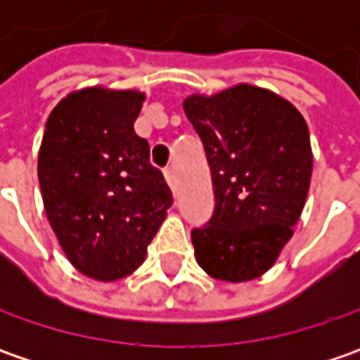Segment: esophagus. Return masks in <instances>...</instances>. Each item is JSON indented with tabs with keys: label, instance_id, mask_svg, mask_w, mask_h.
<instances>
[{
	"label": "esophagus",
	"instance_id": "obj_1",
	"mask_svg": "<svg viewBox=\"0 0 360 360\" xmlns=\"http://www.w3.org/2000/svg\"><path fill=\"white\" fill-rule=\"evenodd\" d=\"M164 176H166V182H168V186L172 188L174 192H176V184H178V182H176V170H174L172 166H170V168H166Z\"/></svg>",
	"mask_w": 360,
	"mask_h": 360
}]
</instances>
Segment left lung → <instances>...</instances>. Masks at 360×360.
<instances>
[{
	"mask_svg": "<svg viewBox=\"0 0 360 360\" xmlns=\"http://www.w3.org/2000/svg\"><path fill=\"white\" fill-rule=\"evenodd\" d=\"M208 158L214 214L192 230L194 255L212 278L246 283L276 262L304 208L311 136L295 105L274 91L238 84L184 100Z\"/></svg>",
	"mask_w": 360,
	"mask_h": 360,
	"instance_id": "1",
	"label": "left lung"
}]
</instances>
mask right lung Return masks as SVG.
Wrapping results in <instances>:
<instances>
[{
	"label": "right lung",
	"instance_id": "obj_1",
	"mask_svg": "<svg viewBox=\"0 0 360 360\" xmlns=\"http://www.w3.org/2000/svg\"><path fill=\"white\" fill-rule=\"evenodd\" d=\"M144 94L84 88L56 105L37 156L44 208L68 260L94 281L131 274L172 206L134 131Z\"/></svg>",
	"mask_w": 360,
	"mask_h": 360
}]
</instances>
